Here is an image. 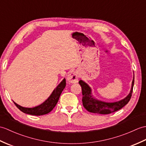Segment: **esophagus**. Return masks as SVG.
Wrapping results in <instances>:
<instances>
[{"mask_svg":"<svg viewBox=\"0 0 146 146\" xmlns=\"http://www.w3.org/2000/svg\"><path fill=\"white\" fill-rule=\"evenodd\" d=\"M67 81L70 83H76L78 81V74L76 72L71 73L67 77Z\"/></svg>","mask_w":146,"mask_h":146,"instance_id":"1","label":"esophagus"}]
</instances>
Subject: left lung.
<instances>
[{"label": "left lung", "instance_id": "obj_1", "mask_svg": "<svg viewBox=\"0 0 146 146\" xmlns=\"http://www.w3.org/2000/svg\"><path fill=\"white\" fill-rule=\"evenodd\" d=\"M79 83L82 88V102L84 108L90 113L100 114H108L117 111L123 108L129 101L134 83V75L132 81L131 88L128 95L124 99L115 102L108 103L101 101L94 98L92 94V90L90 86L83 80H80Z\"/></svg>", "mask_w": 146, "mask_h": 146}]
</instances>
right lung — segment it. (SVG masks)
<instances>
[{
	"label": "right lung",
	"instance_id": "obj_1",
	"mask_svg": "<svg viewBox=\"0 0 146 146\" xmlns=\"http://www.w3.org/2000/svg\"><path fill=\"white\" fill-rule=\"evenodd\" d=\"M66 86V80L64 78L61 83L56 86V88L53 91L50 96L46 99L43 103L38 105V106L33 107V108H25L20 106L18 104H17L13 101V103L15 104V106L19 109L22 111L23 113L33 115V116H41L49 113L52 111L56 103L58 101L59 98L61 95V93H62L63 90Z\"/></svg>",
	"mask_w": 146,
	"mask_h": 146
}]
</instances>
